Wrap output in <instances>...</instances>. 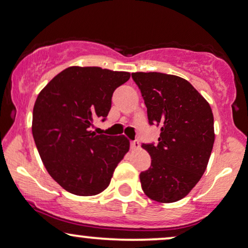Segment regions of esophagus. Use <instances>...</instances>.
<instances>
[{
  "label": "esophagus",
  "mask_w": 248,
  "mask_h": 248,
  "mask_svg": "<svg viewBox=\"0 0 248 248\" xmlns=\"http://www.w3.org/2000/svg\"><path fill=\"white\" fill-rule=\"evenodd\" d=\"M130 145H131V148H132V149H139V147H140V143H139L138 140H132Z\"/></svg>",
  "instance_id": "esophagus-1"
}]
</instances>
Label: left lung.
<instances>
[{
	"label": "left lung",
	"mask_w": 248,
	"mask_h": 248,
	"mask_svg": "<svg viewBox=\"0 0 248 248\" xmlns=\"http://www.w3.org/2000/svg\"><path fill=\"white\" fill-rule=\"evenodd\" d=\"M147 107L148 123L161 129L157 145L142 143L152 164L140 173L142 191L152 200L175 202L202 177L215 134L209 103L185 79L161 72H136Z\"/></svg>",
	"instance_id": "8db88e82"
}]
</instances>
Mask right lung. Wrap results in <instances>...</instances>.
Here are the masks:
<instances>
[{
  "mask_svg": "<svg viewBox=\"0 0 248 248\" xmlns=\"http://www.w3.org/2000/svg\"><path fill=\"white\" fill-rule=\"evenodd\" d=\"M129 79V72L70 66L40 92L33 138L46 169L70 193L88 197L105 191L129 151L126 137L91 131L94 119L106 121L115 90Z\"/></svg>",
  "mask_w": 248,
  "mask_h": 248,
  "instance_id": "1",
  "label": "right lung"
}]
</instances>
